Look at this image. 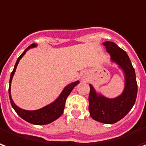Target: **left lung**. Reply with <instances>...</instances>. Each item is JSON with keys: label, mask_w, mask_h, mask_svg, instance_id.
Returning <instances> with one entry per match:
<instances>
[{"label": "left lung", "mask_w": 146, "mask_h": 146, "mask_svg": "<svg viewBox=\"0 0 146 146\" xmlns=\"http://www.w3.org/2000/svg\"><path fill=\"white\" fill-rule=\"evenodd\" d=\"M111 60L117 64L125 74V87L121 96L108 99L98 95L91 85L89 96V110L95 121L104 124H114L127 115L135 103L138 85L135 69L127 53L113 42H104Z\"/></svg>", "instance_id": "1"}]
</instances>
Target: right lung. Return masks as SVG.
I'll return each instance as SVG.
<instances>
[{
	"instance_id": "1",
	"label": "right lung",
	"mask_w": 146,
	"mask_h": 146,
	"mask_svg": "<svg viewBox=\"0 0 146 146\" xmlns=\"http://www.w3.org/2000/svg\"><path fill=\"white\" fill-rule=\"evenodd\" d=\"M35 46H36V45L35 43L31 44L28 48L26 49L18 58V60H17L16 63L15 64V67H14L13 71H12L11 74L8 92H9V98H10L11 106L14 108V110H15V112L22 119H24L25 121H26L29 123H30V124H37V125H43V124H50V123L53 122L55 120H57V118L60 117V116H61V114L64 112V106H65L66 99L68 98L69 94L71 93L72 89H74V87L79 83V82L77 81L75 82H73V83L66 86L62 91V92H61L60 96L57 98L54 103H52L50 105L46 106V107H42L41 109L36 110H22L21 108H19V107H17L16 105L15 104V103L12 101L11 97V82L12 77H13L14 74L15 72L17 65H18L20 59L25 55L26 51L28 50L29 49L33 48V47H35Z\"/></svg>"
}]
</instances>
